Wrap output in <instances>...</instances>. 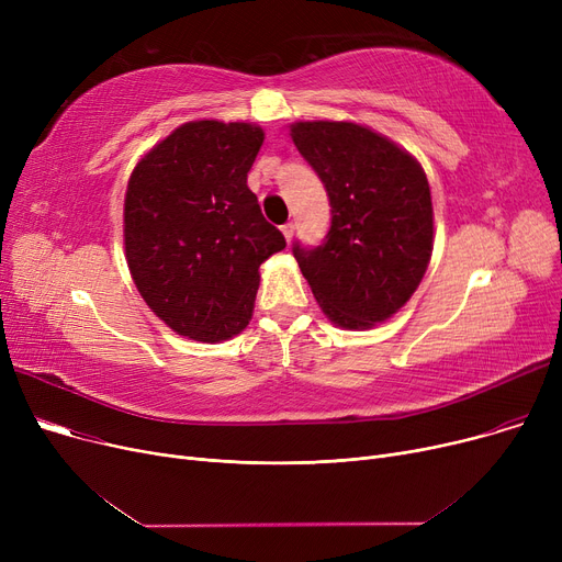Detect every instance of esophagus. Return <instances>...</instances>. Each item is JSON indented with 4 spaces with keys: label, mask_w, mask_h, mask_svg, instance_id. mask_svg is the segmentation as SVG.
Wrapping results in <instances>:
<instances>
[{
    "label": "esophagus",
    "mask_w": 562,
    "mask_h": 562,
    "mask_svg": "<svg viewBox=\"0 0 562 562\" xmlns=\"http://www.w3.org/2000/svg\"><path fill=\"white\" fill-rule=\"evenodd\" d=\"M293 229H296V225H293V223H284V225H282V234H284V239H286V241H291Z\"/></svg>",
    "instance_id": "esophagus-1"
}]
</instances>
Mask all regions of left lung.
Returning <instances> with one entry per match:
<instances>
[{"mask_svg": "<svg viewBox=\"0 0 562 562\" xmlns=\"http://www.w3.org/2000/svg\"><path fill=\"white\" fill-rule=\"evenodd\" d=\"M291 138L330 198V229L316 248L293 244L321 310L367 330L417 291L432 255V202L419 161L356 123H296Z\"/></svg>", "mask_w": 562, "mask_h": 562, "instance_id": "left-lung-1", "label": "left lung"}]
</instances>
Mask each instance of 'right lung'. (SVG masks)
Instances as JSON below:
<instances>
[{
  "instance_id": "1",
  "label": "right lung",
  "mask_w": 562,
  "mask_h": 562,
  "mask_svg": "<svg viewBox=\"0 0 562 562\" xmlns=\"http://www.w3.org/2000/svg\"><path fill=\"white\" fill-rule=\"evenodd\" d=\"M261 143V127L250 123L193 121L130 177V273L177 335L206 344L239 335L252 316L261 261L286 246L246 184Z\"/></svg>"
}]
</instances>
